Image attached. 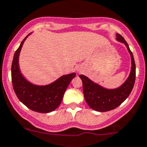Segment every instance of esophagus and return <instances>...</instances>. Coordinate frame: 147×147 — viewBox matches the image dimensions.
I'll return each mask as SVG.
<instances>
[{"label":"esophagus","instance_id":"1","mask_svg":"<svg viewBox=\"0 0 147 147\" xmlns=\"http://www.w3.org/2000/svg\"><path fill=\"white\" fill-rule=\"evenodd\" d=\"M76 71H77V72H78V73H80L81 72H82V69H81L80 67H78L76 68Z\"/></svg>","mask_w":147,"mask_h":147}]
</instances>
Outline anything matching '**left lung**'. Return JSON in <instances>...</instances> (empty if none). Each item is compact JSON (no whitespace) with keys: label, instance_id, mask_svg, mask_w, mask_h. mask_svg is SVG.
<instances>
[{"label":"left lung","instance_id":"8db88e82","mask_svg":"<svg viewBox=\"0 0 147 147\" xmlns=\"http://www.w3.org/2000/svg\"><path fill=\"white\" fill-rule=\"evenodd\" d=\"M117 40L124 43L131 56V70L127 79L117 88L108 89L92 80L84 75L79 77L82 81L83 93L88 106L97 112H107L119 107L131 93L136 78V65L134 56L124 38L117 33Z\"/></svg>","mask_w":147,"mask_h":147}]
</instances>
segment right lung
I'll return each instance as SVG.
<instances>
[{
    "label": "right lung",
    "mask_w": 147,
    "mask_h": 147,
    "mask_svg": "<svg viewBox=\"0 0 147 147\" xmlns=\"http://www.w3.org/2000/svg\"><path fill=\"white\" fill-rule=\"evenodd\" d=\"M30 34L23 39L14 54L11 67L12 83L18 98L23 105L35 112L48 113L58 107L65 90L76 74L72 72L63 75L46 85H38L29 82L21 73L19 56L23 43Z\"/></svg>",
    "instance_id": "1"
}]
</instances>
